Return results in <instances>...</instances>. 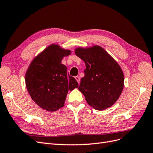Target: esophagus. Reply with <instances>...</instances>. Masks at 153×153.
Segmentation results:
<instances>
[{
	"label": "esophagus",
	"instance_id": "34e87169",
	"mask_svg": "<svg viewBox=\"0 0 153 153\" xmlns=\"http://www.w3.org/2000/svg\"><path fill=\"white\" fill-rule=\"evenodd\" d=\"M75 79H76V80L78 82V84H80V77L78 76H76L75 77Z\"/></svg>",
	"mask_w": 153,
	"mask_h": 153
}]
</instances>
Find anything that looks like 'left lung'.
Segmentation results:
<instances>
[{
  "mask_svg": "<svg viewBox=\"0 0 153 153\" xmlns=\"http://www.w3.org/2000/svg\"><path fill=\"white\" fill-rule=\"evenodd\" d=\"M75 51L86 66L78 89L94 109L103 110L110 107L119 99L124 87L121 67L100 46L78 48Z\"/></svg>",
  "mask_w": 153,
  "mask_h": 153,
  "instance_id": "1",
  "label": "left lung"
}]
</instances>
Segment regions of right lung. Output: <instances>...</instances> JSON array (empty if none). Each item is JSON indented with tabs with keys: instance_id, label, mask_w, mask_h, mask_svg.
Here are the masks:
<instances>
[{
	"instance_id": "right-lung-1",
	"label": "right lung",
	"mask_w": 153,
	"mask_h": 153,
	"mask_svg": "<svg viewBox=\"0 0 153 153\" xmlns=\"http://www.w3.org/2000/svg\"><path fill=\"white\" fill-rule=\"evenodd\" d=\"M70 50L51 45L36 57L25 75V84L31 98L41 108L54 112L64 105L68 91L78 87L75 78L67 75L61 64Z\"/></svg>"
}]
</instances>
